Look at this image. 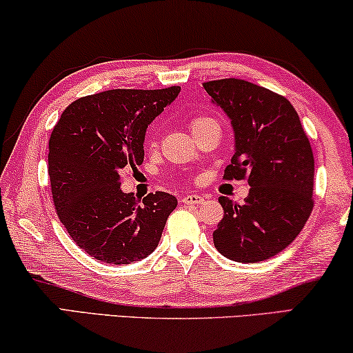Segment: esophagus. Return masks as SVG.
Wrapping results in <instances>:
<instances>
[{"label":"esophagus","mask_w":353,"mask_h":353,"mask_svg":"<svg viewBox=\"0 0 353 353\" xmlns=\"http://www.w3.org/2000/svg\"><path fill=\"white\" fill-rule=\"evenodd\" d=\"M182 201L185 203V205H203V203H205V198L200 195H185L182 198Z\"/></svg>","instance_id":"34e87169"}]
</instances>
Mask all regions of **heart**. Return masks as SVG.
Listing matches in <instances>:
<instances>
[{
    "label": "heart",
    "mask_w": 353,
    "mask_h": 353,
    "mask_svg": "<svg viewBox=\"0 0 353 353\" xmlns=\"http://www.w3.org/2000/svg\"><path fill=\"white\" fill-rule=\"evenodd\" d=\"M210 125H217L216 120H212L211 117L198 115V117H193L192 120H190V129H192L193 134L198 132V131H200V129H203V128L210 126ZM148 147H150V148L157 147V139H155V137L148 139Z\"/></svg>",
    "instance_id": "b5f03b06"
}]
</instances>
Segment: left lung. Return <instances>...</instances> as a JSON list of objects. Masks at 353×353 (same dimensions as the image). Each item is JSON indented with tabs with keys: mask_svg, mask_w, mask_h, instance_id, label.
<instances>
[{
	"mask_svg": "<svg viewBox=\"0 0 353 353\" xmlns=\"http://www.w3.org/2000/svg\"><path fill=\"white\" fill-rule=\"evenodd\" d=\"M232 120L235 153L224 179L250 183L243 205L219 198L224 217L212 233L221 254L254 264L290 246L314 210V152L286 97L236 78L203 83Z\"/></svg>",
	"mask_w": 353,
	"mask_h": 353,
	"instance_id": "1",
	"label": "left lung"
}]
</instances>
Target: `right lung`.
<instances>
[{
  "instance_id": "right-lung-1",
  "label": "right lung",
  "mask_w": 353,
  "mask_h": 353,
  "mask_svg": "<svg viewBox=\"0 0 353 353\" xmlns=\"http://www.w3.org/2000/svg\"><path fill=\"white\" fill-rule=\"evenodd\" d=\"M179 92L171 86L92 94L72 102L54 126L48 155L54 206L72 240L94 259L129 264L158 246L176 196L125 193L120 174L142 165L147 126Z\"/></svg>"
}]
</instances>
